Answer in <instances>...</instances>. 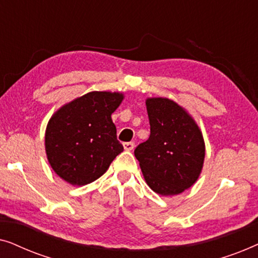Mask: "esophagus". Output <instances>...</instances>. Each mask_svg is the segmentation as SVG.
<instances>
[{
	"instance_id": "obj_1",
	"label": "esophagus",
	"mask_w": 258,
	"mask_h": 258,
	"mask_svg": "<svg viewBox=\"0 0 258 258\" xmlns=\"http://www.w3.org/2000/svg\"><path fill=\"white\" fill-rule=\"evenodd\" d=\"M123 148H124V150H126V151H132L134 148H135V143L125 142V143H123Z\"/></svg>"
}]
</instances>
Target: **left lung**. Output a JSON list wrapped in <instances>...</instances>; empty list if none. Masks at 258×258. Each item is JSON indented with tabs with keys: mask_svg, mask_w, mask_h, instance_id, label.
I'll return each mask as SVG.
<instances>
[{
	"mask_svg": "<svg viewBox=\"0 0 258 258\" xmlns=\"http://www.w3.org/2000/svg\"><path fill=\"white\" fill-rule=\"evenodd\" d=\"M150 136L134 154L146 183L162 196L189 189L202 172L206 143L189 111L168 97L146 100Z\"/></svg>",
	"mask_w": 258,
	"mask_h": 258,
	"instance_id": "1",
	"label": "left lung"
}]
</instances>
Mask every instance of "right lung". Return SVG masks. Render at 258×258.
<instances>
[{
	"label": "right lung",
	"mask_w": 258,
	"mask_h": 258,
	"mask_svg": "<svg viewBox=\"0 0 258 258\" xmlns=\"http://www.w3.org/2000/svg\"><path fill=\"white\" fill-rule=\"evenodd\" d=\"M124 100L119 91H90L59 107L44 134L48 162L69 184L100 178L123 151L111 114Z\"/></svg>",
	"instance_id": "add662e5"
}]
</instances>
